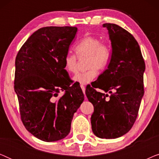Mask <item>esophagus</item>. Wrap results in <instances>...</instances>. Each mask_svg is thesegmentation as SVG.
Listing matches in <instances>:
<instances>
[{"label": "esophagus", "instance_id": "esophagus-1", "mask_svg": "<svg viewBox=\"0 0 159 159\" xmlns=\"http://www.w3.org/2000/svg\"><path fill=\"white\" fill-rule=\"evenodd\" d=\"M80 87H81L82 90V91H83V93H84V95H85V88H84V86L83 85V84H81V85H80Z\"/></svg>", "mask_w": 159, "mask_h": 159}]
</instances>
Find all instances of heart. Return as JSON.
I'll list each match as a JSON object with an SVG mask.
<instances>
[{
    "instance_id": "b5f03b06",
    "label": "heart",
    "mask_w": 159,
    "mask_h": 159,
    "mask_svg": "<svg viewBox=\"0 0 159 159\" xmlns=\"http://www.w3.org/2000/svg\"><path fill=\"white\" fill-rule=\"evenodd\" d=\"M77 57L87 58L85 66L88 70L77 74L74 80L82 84L93 81L98 75V71L106 69L111 56V49L107 43L101 42L97 37L87 36L78 43L75 48ZM64 69L69 74H76L78 71L79 61L75 55L68 53L64 58Z\"/></svg>"
}]
</instances>
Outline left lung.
I'll use <instances>...</instances> for the list:
<instances>
[{
  "instance_id": "left-lung-1",
  "label": "left lung",
  "mask_w": 159,
  "mask_h": 159,
  "mask_svg": "<svg viewBox=\"0 0 159 159\" xmlns=\"http://www.w3.org/2000/svg\"><path fill=\"white\" fill-rule=\"evenodd\" d=\"M103 26L108 30L111 42V60L98 81L86 88L85 93L94 106L91 116L93 133L100 138L115 139L129 132L138 116L144 95L145 64L132 34L115 24ZM95 88L108 91L111 95L98 92Z\"/></svg>"
}]
</instances>
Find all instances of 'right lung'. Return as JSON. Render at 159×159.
<instances>
[{"instance_id":"add662e5","label":"right lung","mask_w":159,"mask_h":159,"mask_svg":"<svg viewBox=\"0 0 159 159\" xmlns=\"http://www.w3.org/2000/svg\"><path fill=\"white\" fill-rule=\"evenodd\" d=\"M76 27H45L34 32L17 53L14 90L21 119L37 138L53 142L70 132L74 114L84 101L80 87L71 84L64 58ZM60 91L65 94L56 100Z\"/></svg>"}]
</instances>
